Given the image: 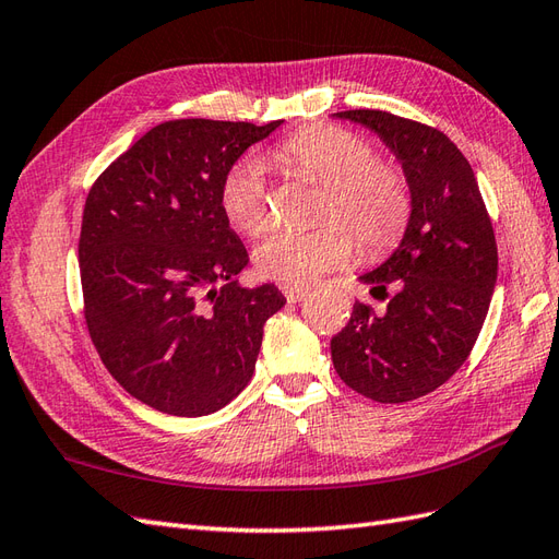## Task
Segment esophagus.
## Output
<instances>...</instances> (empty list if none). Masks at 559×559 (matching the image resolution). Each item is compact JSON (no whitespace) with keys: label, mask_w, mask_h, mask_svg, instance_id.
<instances>
[{"label":"esophagus","mask_w":559,"mask_h":559,"mask_svg":"<svg viewBox=\"0 0 559 559\" xmlns=\"http://www.w3.org/2000/svg\"><path fill=\"white\" fill-rule=\"evenodd\" d=\"M283 295L288 302H300L309 295L307 288H297V285H283Z\"/></svg>","instance_id":"obj_1"}]
</instances>
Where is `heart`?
<instances>
[{
    "instance_id": "obj_1",
    "label": "heart",
    "mask_w": 559,
    "mask_h": 559,
    "mask_svg": "<svg viewBox=\"0 0 559 559\" xmlns=\"http://www.w3.org/2000/svg\"><path fill=\"white\" fill-rule=\"evenodd\" d=\"M278 159L295 176L323 188L319 216L307 230H274L257 242L259 274L285 285H307L345 264L355 252V233L369 250H385L409 218V188L395 166L376 159L371 142L343 128H307L278 147ZM221 210L240 233L262 230L269 221L266 168L248 154L221 183Z\"/></svg>"
}]
</instances>
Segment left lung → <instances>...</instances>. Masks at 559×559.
Returning a JSON list of instances; mask_svg holds the SVG:
<instances>
[{"instance_id": "8db88e82", "label": "left lung", "mask_w": 559, "mask_h": 559, "mask_svg": "<svg viewBox=\"0 0 559 559\" xmlns=\"http://www.w3.org/2000/svg\"><path fill=\"white\" fill-rule=\"evenodd\" d=\"M335 119L365 126L395 154L409 188V218L393 254L359 281L393 297L383 314L357 302L333 335L341 379L376 402H409L443 385L481 333L498 281V245L469 162L431 126L388 111Z\"/></svg>"}]
</instances>
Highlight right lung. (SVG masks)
Masks as SVG:
<instances>
[{
  "label": "right lung",
  "instance_id": "add662e5",
  "mask_svg": "<svg viewBox=\"0 0 559 559\" xmlns=\"http://www.w3.org/2000/svg\"><path fill=\"white\" fill-rule=\"evenodd\" d=\"M283 121L178 119L142 135L90 190L78 262L85 321L104 367L135 400L204 417L254 373L274 283L240 288L248 250L221 183Z\"/></svg>",
  "mask_w": 559,
  "mask_h": 559
}]
</instances>
